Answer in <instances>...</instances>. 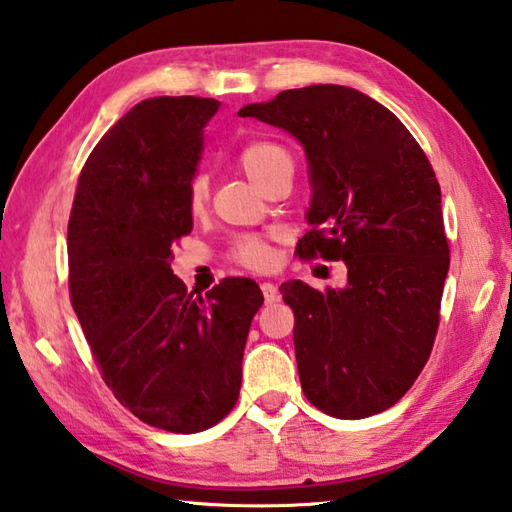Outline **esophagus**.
I'll return each instance as SVG.
<instances>
[{
    "label": "esophagus",
    "mask_w": 512,
    "mask_h": 512,
    "mask_svg": "<svg viewBox=\"0 0 512 512\" xmlns=\"http://www.w3.org/2000/svg\"><path fill=\"white\" fill-rule=\"evenodd\" d=\"M262 293H264L266 304H275V302H279V290H277V286H275V284L264 282V284H262Z\"/></svg>",
    "instance_id": "34e87169"
}]
</instances>
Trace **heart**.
Masks as SVG:
<instances>
[{
    "label": "heart",
    "instance_id": "heart-1",
    "mask_svg": "<svg viewBox=\"0 0 512 512\" xmlns=\"http://www.w3.org/2000/svg\"><path fill=\"white\" fill-rule=\"evenodd\" d=\"M237 164L244 170L250 182L262 188L266 179L275 173L279 166L293 164L284 146L275 142H250L237 155ZM208 199V179L206 175L197 173L190 177L186 190V204L193 215H199L206 206ZM233 259L248 270H268L275 262V248L266 237L246 235L239 237L233 246Z\"/></svg>",
    "mask_w": 512,
    "mask_h": 512
}]
</instances>
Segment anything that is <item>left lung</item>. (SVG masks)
<instances>
[{"label": "left lung", "instance_id": "obj_1", "mask_svg": "<svg viewBox=\"0 0 512 512\" xmlns=\"http://www.w3.org/2000/svg\"><path fill=\"white\" fill-rule=\"evenodd\" d=\"M239 115L302 142L313 228L297 253L348 268L339 290L279 288L304 395L337 419L382 413L415 384L439 326L450 250L435 170L386 106L348 86L282 90Z\"/></svg>", "mask_w": 512, "mask_h": 512}]
</instances>
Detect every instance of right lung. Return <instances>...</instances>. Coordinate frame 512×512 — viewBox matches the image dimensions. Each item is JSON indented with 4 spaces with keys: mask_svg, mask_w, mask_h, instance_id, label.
<instances>
[{
    "mask_svg": "<svg viewBox=\"0 0 512 512\" xmlns=\"http://www.w3.org/2000/svg\"><path fill=\"white\" fill-rule=\"evenodd\" d=\"M217 99L153 97L99 139L68 219V290L102 379L144 424L199 433L233 410L264 295L226 277L206 297L173 275L193 230L186 204Z\"/></svg>",
    "mask_w": 512,
    "mask_h": 512,
    "instance_id": "add662e5",
    "label": "right lung"
}]
</instances>
